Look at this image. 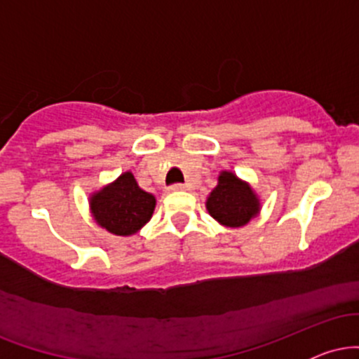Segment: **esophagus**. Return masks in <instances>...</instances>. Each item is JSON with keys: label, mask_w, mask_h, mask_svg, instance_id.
I'll return each instance as SVG.
<instances>
[{"label": "esophagus", "mask_w": 359, "mask_h": 359, "mask_svg": "<svg viewBox=\"0 0 359 359\" xmlns=\"http://www.w3.org/2000/svg\"><path fill=\"white\" fill-rule=\"evenodd\" d=\"M170 191H174V192L185 191V185L184 184H174V185H170Z\"/></svg>", "instance_id": "1"}]
</instances>
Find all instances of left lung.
<instances>
[{
    "mask_svg": "<svg viewBox=\"0 0 359 359\" xmlns=\"http://www.w3.org/2000/svg\"><path fill=\"white\" fill-rule=\"evenodd\" d=\"M205 209L221 226L241 228L262 211V199L246 180L231 170H221L217 185L205 199Z\"/></svg>",
    "mask_w": 359,
    "mask_h": 359,
    "instance_id": "8db88e82",
    "label": "left lung"
}]
</instances>
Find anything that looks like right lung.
<instances>
[{
    "mask_svg": "<svg viewBox=\"0 0 359 359\" xmlns=\"http://www.w3.org/2000/svg\"><path fill=\"white\" fill-rule=\"evenodd\" d=\"M156 205L154 194L140 187L130 170L89 194V211L97 226L116 236L137 234L151 219Z\"/></svg>",
    "mask_w": 359,
    "mask_h": 359,
    "instance_id": "right-lung-1",
    "label": "right lung"
}]
</instances>
